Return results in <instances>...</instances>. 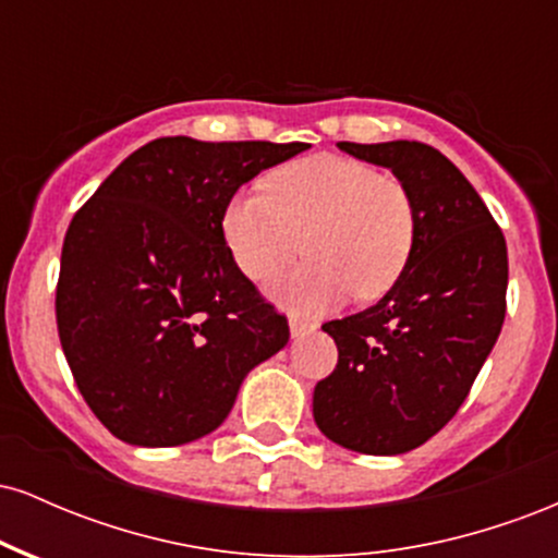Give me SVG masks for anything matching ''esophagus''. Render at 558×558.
<instances>
[{"label": "esophagus", "instance_id": "obj_1", "mask_svg": "<svg viewBox=\"0 0 558 558\" xmlns=\"http://www.w3.org/2000/svg\"><path fill=\"white\" fill-rule=\"evenodd\" d=\"M288 328H291V338H304L306 332L315 330V325H310V323H304V319L293 317L291 323H288Z\"/></svg>", "mask_w": 558, "mask_h": 558}]
</instances>
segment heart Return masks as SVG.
<instances>
[{"label":"heart","mask_w":558,"mask_h":558,"mask_svg":"<svg viewBox=\"0 0 558 558\" xmlns=\"http://www.w3.org/2000/svg\"><path fill=\"white\" fill-rule=\"evenodd\" d=\"M267 191H241L222 209V239L239 270L270 280L301 252L310 262L270 288L296 315H323L351 293L377 299L407 270L417 213L399 178L360 159L317 155L272 170Z\"/></svg>","instance_id":"b5f03b06"}]
</instances>
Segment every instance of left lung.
<instances>
[{"label": "left lung", "mask_w": 558, "mask_h": 558, "mask_svg": "<svg viewBox=\"0 0 558 558\" xmlns=\"http://www.w3.org/2000/svg\"><path fill=\"white\" fill-rule=\"evenodd\" d=\"M338 149L388 168L412 194L417 239L407 270L369 310L325 323L336 369L312 396L317 427L349 451L396 457L462 407L501 332L509 257L472 183L420 141Z\"/></svg>", "instance_id": "left-lung-1"}]
</instances>
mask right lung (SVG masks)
Returning a JSON list of instances; mask_svg holds the SVG:
<instances>
[{
	"instance_id": "1",
	"label": "right lung",
	"mask_w": 558,
	"mask_h": 558,
	"mask_svg": "<svg viewBox=\"0 0 558 558\" xmlns=\"http://www.w3.org/2000/svg\"><path fill=\"white\" fill-rule=\"evenodd\" d=\"M310 144L149 141L75 213L62 243L57 330L81 396L114 438L162 448L226 422L243 377L288 323L239 270L222 209Z\"/></svg>"
}]
</instances>
